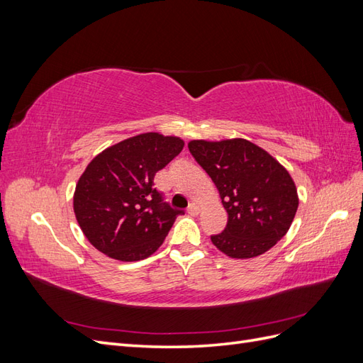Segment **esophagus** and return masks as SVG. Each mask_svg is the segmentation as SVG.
<instances>
[{"instance_id": "1", "label": "esophagus", "mask_w": 363, "mask_h": 363, "mask_svg": "<svg viewBox=\"0 0 363 363\" xmlns=\"http://www.w3.org/2000/svg\"><path fill=\"white\" fill-rule=\"evenodd\" d=\"M199 212H200V207L196 206L195 203H191L189 207H188V213L192 215V216H195V215H199Z\"/></svg>"}]
</instances>
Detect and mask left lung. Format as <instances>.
Here are the masks:
<instances>
[{"label": "left lung", "mask_w": 363, "mask_h": 363, "mask_svg": "<svg viewBox=\"0 0 363 363\" xmlns=\"http://www.w3.org/2000/svg\"><path fill=\"white\" fill-rule=\"evenodd\" d=\"M189 151L213 180L228 213L213 245L235 259L268 251L286 235L298 195L289 172L265 150L245 139L191 140Z\"/></svg>", "instance_id": "1"}]
</instances>
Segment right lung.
<instances>
[{"label":"right lung","instance_id":"add662e5","mask_svg":"<svg viewBox=\"0 0 363 363\" xmlns=\"http://www.w3.org/2000/svg\"><path fill=\"white\" fill-rule=\"evenodd\" d=\"M184 142L144 133L100 152L75 186L74 212L87 240L108 257L135 262L151 256L183 211L155 188L157 171L180 155Z\"/></svg>","mask_w":363,"mask_h":363}]
</instances>
